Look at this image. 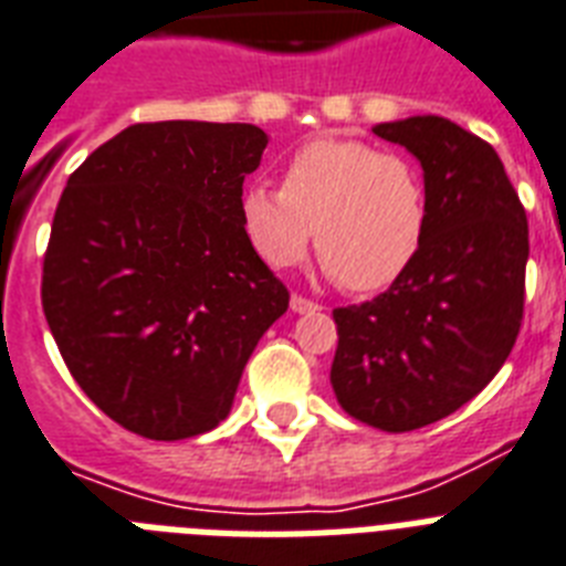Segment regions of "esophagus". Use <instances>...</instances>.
Here are the masks:
<instances>
[{
	"mask_svg": "<svg viewBox=\"0 0 566 566\" xmlns=\"http://www.w3.org/2000/svg\"><path fill=\"white\" fill-rule=\"evenodd\" d=\"M291 307H293V314H314V311H319V305H316L314 298L298 296V293H293L291 296Z\"/></svg>",
	"mask_w": 566,
	"mask_h": 566,
	"instance_id": "obj_1",
	"label": "esophagus"
}]
</instances>
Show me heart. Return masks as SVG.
<instances>
[{"instance_id":"1","label":"heart","mask_w":566,"mask_h":566,"mask_svg":"<svg viewBox=\"0 0 566 566\" xmlns=\"http://www.w3.org/2000/svg\"><path fill=\"white\" fill-rule=\"evenodd\" d=\"M430 220L424 179L403 156L355 139L307 142L284 165L282 188L255 182L241 223L270 268L316 252L346 291H387L421 252Z\"/></svg>"}]
</instances>
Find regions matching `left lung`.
<instances>
[{"label":"left lung","mask_w":566,"mask_h":566,"mask_svg":"<svg viewBox=\"0 0 566 566\" xmlns=\"http://www.w3.org/2000/svg\"><path fill=\"white\" fill-rule=\"evenodd\" d=\"M424 171L430 220L389 291L334 311L331 387L363 424L407 433L457 412L512 355L523 323L530 227L497 150L442 116L375 127Z\"/></svg>","instance_id":"obj_1"}]
</instances>
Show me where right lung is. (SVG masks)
<instances>
[{"instance_id": "obj_1", "label": "right lung", "mask_w": 566, "mask_h": 566, "mask_svg": "<svg viewBox=\"0 0 566 566\" xmlns=\"http://www.w3.org/2000/svg\"><path fill=\"white\" fill-rule=\"evenodd\" d=\"M255 124L148 122L69 177L43 259V314L101 412L156 442L218 427L291 293L241 223Z\"/></svg>"}]
</instances>
